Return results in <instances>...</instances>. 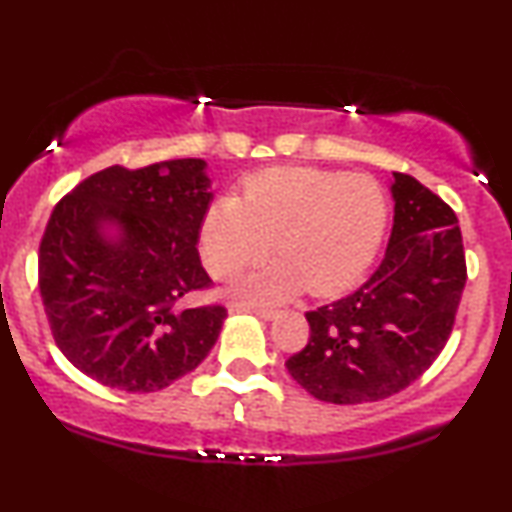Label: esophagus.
Instances as JSON below:
<instances>
[{"label": "esophagus", "instance_id": "1", "mask_svg": "<svg viewBox=\"0 0 512 512\" xmlns=\"http://www.w3.org/2000/svg\"><path fill=\"white\" fill-rule=\"evenodd\" d=\"M233 312H254L256 317H261L265 321H272L277 317V310H268V307H249V305H242V303H235Z\"/></svg>", "mask_w": 512, "mask_h": 512}]
</instances>
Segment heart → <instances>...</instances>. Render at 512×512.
<instances>
[{
  "instance_id": "obj_1",
  "label": "heart",
  "mask_w": 512,
  "mask_h": 512,
  "mask_svg": "<svg viewBox=\"0 0 512 512\" xmlns=\"http://www.w3.org/2000/svg\"><path fill=\"white\" fill-rule=\"evenodd\" d=\"M389 207L368 174L270 167L244 179L240 200L205 209L198 249L207 272L230 279L272 251L279 261L242 277L235 298L272 305L307 289L317 296L354 284L380 249Z\"/></svg>"
}]
</instances>
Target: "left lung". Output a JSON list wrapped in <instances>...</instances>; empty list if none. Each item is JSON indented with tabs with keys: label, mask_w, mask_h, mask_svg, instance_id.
Listing matches in <instances>:
<instances>
[{
	"label": "left lung",
	"mask_w": 512,
	"mask_h": 512,
	"mask_svg": "<svg viewBox=\"0 0 512 512\" xmlns=\"http://www.w3.org/2000/svg\"><path fill=\"white\" fill-rule=\"evenodd\" d=\"M394 228L380 268L347 298L307 312L310 340L289 356L293 380L335 405L382 401L443 352L466 284L457 214L415 177L394 172Z\"/></svg>",
	"instance_id": "1"
}]
</instances>
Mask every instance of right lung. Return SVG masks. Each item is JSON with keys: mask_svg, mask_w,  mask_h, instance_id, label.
<instances>
[{"mask_svg": "<svg viewBox=\"0 0 512 512\" xmlns=\"http://www.w3.org/2000/svg\"><path fill=\"white\" fill-rule=\"evenodd\" d=\"M207 163L114 165L55 205L39 244V291L55 345L104 387L149 394L191 373L219 338L226 307L181 310L212 286L198 230L212 202ZM114 227L116 238L103 235Z\"/></svg>", "mask_w": 512, "mask_h": 512, "instance_id": "1", "label": "right lung"}]
</instances>
